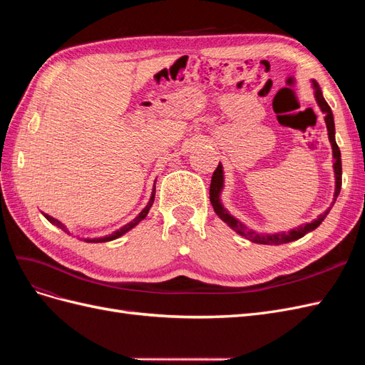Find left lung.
<instances>
[{
  "label": "left lung",
  "instance_id": "1",
  "mask_svg": "<svg viewBox=\"0 0 365 365\" xmlns=\"http://www.w3.org/2000/svg\"><path fill=\"white\" fill-rule=\"evenodd\" d=\"M312 88H314V96L315 101L322 109V113L324 114V121H326V128H327V135H329V141L330 146H332V155H334V173H335V193H334V202L330 205L324 213L319 215L317 219H314L312 222H307L304 225H300L297 228H292L289 231H279V233H257L256 230H252L250 227H247L244 222H240L239 219H236L233 215H230L228 210L224 207L222 201H220V193L224 190V168L222 164L219 163V165L216 168L213 176H212V184H210V202L213 205L215 213L224 220V222L233 228L237 235L244 236L245 239L254 242V244H262V245H282V244H288V242L297 240L303 237L304 235H307L309 231L315 230L319 224L323 222L326 219V216L329 215L330 208L334 207L336 197L339 195L341 190V175H342V169H341V152L339 148L335 141V123H334V114L332 109L327 105V102L324 101L322 88L317 83V81L312 79Z\"/></svg>",
  "mask_w": 365,
  "mask_h": 365
}]
</instances>
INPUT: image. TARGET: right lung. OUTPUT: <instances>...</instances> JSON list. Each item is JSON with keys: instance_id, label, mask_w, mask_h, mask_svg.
<instances>
[{"instance_id": "right-lung-1", "label": "right lung", "mask_w": 365, "mask_h": 365, "mask_svg": "<svg viewBox=\"0 0 365 365\" xmlns=\"http://www.w3.org/2000/svg\"><path fill=\"white\" fill-rule=\"evenodd\" d=\"M153 200H155V184H153V189H152V193H150V200H149V202H148V205L141 210V212L138 213V216L135 217V219H132L130 222H128L126 225H123L121 227L120 230H117V231H114L113 235H108V236H105V237H94V239H83L85 242H94V244H97V242H109V240H114V239H117V237H120V236H123L125 233H128L129 230H132L134 228L135 225H138L143 219H145L146 216H148V213H149V210H150V207H152V204H153ZM43 216L47 217V220L48 222H51L53 225H56L58 228H61V230H63L65 233H70V231L67 230V227H65L61 220H58V219H54V217H51V216H48V215H46L43 213Z\"/></svg>"}]
</instances>
